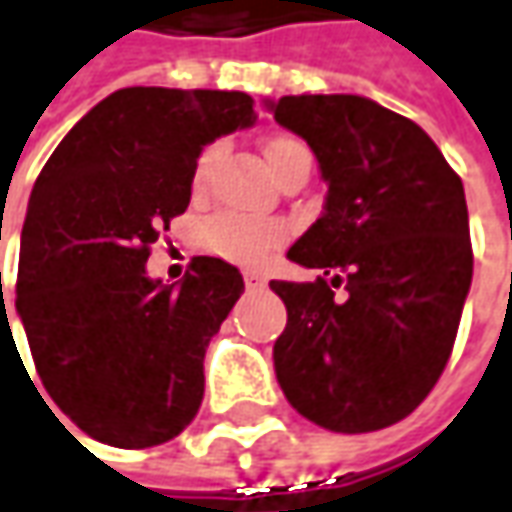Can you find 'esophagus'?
I'll use <instances>...</instances> for the list:
<instances>
[{
    "mask_svg": "<svg viewBox=\"0 0 512 512\" xmlns=\"http://www.w3.org/2000/svg\"><path fill=\"white\" fill-rule=\"evenodd\" d=\"M243 283H246V289H263L266 286L263 274L257 272H243Z\"/></svg>",
    "mask_w": 512,
    "mask_h": 512,
    "instance_id": "1",
    "label": "esophagus"
}]
</instances>
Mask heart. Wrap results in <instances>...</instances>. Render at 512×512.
Here are the masks:
<instances>
[{"label": "heart", "instance_id": "obj_1", "mask_svg": "<svg viewBox=\"0 0 512 512\" xmlns=\"http://www.w3.org/2000/svg\"><path fill=\"white\" fill-rule=\"evenodd\" d=\"M303 150L306 147L297 138H289V135H272L263 144V152H266V161H269L272 172L283 167L294 152ZM212 164H215V150H206L198 158V167H195V186H201L206 181ZM280 240H283V226L243 221V218H235V215H218V218L203 223L201 229V246L206 252L226 257L232 263H243V266L260 263L266 257V252L272 246H277Z\"/></svg>", "mask_w": 512, "mask_h": 512}]
</instances>
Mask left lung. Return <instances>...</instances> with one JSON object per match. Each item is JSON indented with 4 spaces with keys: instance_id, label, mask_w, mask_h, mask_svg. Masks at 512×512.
I'll use <instances>...</instances> for the list:
<instances>
[{
    "instance_id": "8db88e82",
    "label": "left lung",
    "mask_w": 512,
    "mask_h": 512,
    "mask_svg": "<svg viewBox=\"0 0 512 512\" xmlns=\"http://www.w3.org/2000/svg\"><path fill=\"white\" fill-rule=\"evenodd\" d=\"M266 110L309 144L328 184L323 215L289 249L323 277L269 283L289 311L277 382L320 428H388L453 351L473 277L462 178L419 124L371 98L283 96Z\"/></svg>"
}]
</instances>
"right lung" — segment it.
Returning <instances> with one entry per match:
<instances>
[{
    "label": "right lung",
    "mask_w": 512,
    "mask_h": 512,
    "mask_svg": "<svg viewBox=\"0 0 512 512\" xmlns=\"http://www.w3.org/2000/svg\"><path fill=\"white\" fill-rule=\"evenodd\" d=\"M255 118L238 90L124 87L64 135L36 178L16 314L47 394L98 442L152 448L201 408L203 354L243 277L221 257H195L164 286L144 266L189 206L203 147Z\"/></svg>",
    "instance_id": "1"
}]
</instances>
